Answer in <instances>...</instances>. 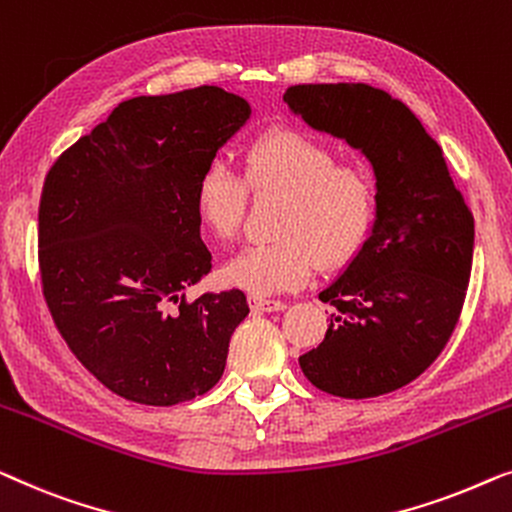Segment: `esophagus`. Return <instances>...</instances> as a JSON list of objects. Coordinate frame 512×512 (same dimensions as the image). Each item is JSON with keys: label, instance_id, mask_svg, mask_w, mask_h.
<instances>
[{"label": "esophagus", "instance_id": "obj_1", "mask_svg": "<svg viewBox=\"0 0 512 512\" xmlns=\"http://www.w3.org/2000/svg\"><path fill=\"white\" fill-rule=\"evenodd\" d=\"M250 308L259 313H276V311H285V301L278 299H264V297H250Z\"/></svg>", "mask_w": 512, "mask_h": 512}]
</instances>
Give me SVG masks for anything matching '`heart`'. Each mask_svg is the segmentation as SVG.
<instances>
[{
    "label": "heart",
    "mask_w": 512,
    "mask_h": 512,
    "mask_svg": "<svg viewBox=\"0 0 512 512\" xmlns=\"http://www.w3.org/2000/svg\"><path fill=\"white\" fill-rule=\"evenodd\" d=\"M255 194H283L276 236L280 241L246 248L227 264L225 278L255 297L306 285L320 266L350 262L373 232L378 194L373 174L313 136L276 129L243 153V178L227 162L206 164L194 185V213L213 239L239 236Z\"/></svg>",
    "instance_id": "1"
}]
</instances>
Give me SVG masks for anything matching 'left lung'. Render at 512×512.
<instances>
[{
	"mask_svg": "<svg viewBox=\"0 0 512 512\" xmlns=\"http://www.w3.org/2000/svg\"><path fill=\"white\" fill-rule=\"evenodd\" d=\"M283 99L313 129L362 150L378 194L371 236L320 292L331 306L325 341L299 366L334 397H380L427 371L450 341L471 278L473 215L441 146L385 90L311 83Z\"/></svg>",
	"mask_w": 512,
	"mask_h": 512,
	"instance_id": "8db88e82",
	"label": "left lung"
}]
</instances>
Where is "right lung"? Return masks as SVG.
I'll use <instances>...</instances> for the list:
<instances>
[{"mask_svg": "<svg viewBox=\"0 0 512 512\" xmlns=\"http://www.w3.org/2000/svg\"><path fill=\"white\" fill-rule=\"evenodd\" d=\"M248 118L246 99L218 85L134 97L48 171L43 297L78 362L118 397L174 406L225 371L246 294L183 292L211 271L194 185Z\"/></svg>", "mask_w": 512, "mask_h": 512, "instance_id": "obj_1", "label": "right lung"}]
</instances>
